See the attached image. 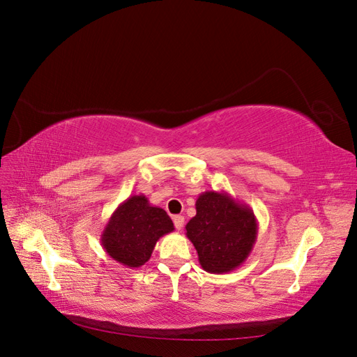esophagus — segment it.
Wrapping results in <instances>:
<instances>
[{
	"instance_id": "obj_1",
	"label": "esophagus",
	"mask_w": 357,
	"mask_h": 357,
	"mask_svg": "<svg viewBox=\"0 0 357 357\" xmlns=\"http://www.w3.org/2000/svg\"><path fill=\"white\" fill-rule=\"evenodd\" d=\"M183 225H185V218L183 215H174V226L178 231L183 228Z\"/></svg>"
}]
</instances>
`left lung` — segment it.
<instances>
[{
  "label": "left lung",
  "instance_id": "obj_1",
  "mask_svg": "<svg viewBox=\"0 0 357 357\" xmlns=\"http://www.w3.org/2000/svg\"><path fill=\"white\" fill-rule=\"evenodd\" d=\"M197 214L186 225V236L197 248L204 271L226 274L241 266L257 236L253 210L228 192L207 190L197 199Z\"/></svg>",
  "mask_w": 357,
  "mask_h": 357
}]
</instances>
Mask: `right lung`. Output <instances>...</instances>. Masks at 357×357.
Returning <instances> with one entry per match:
<instances>
[{"instance_id":"right-lung-1","label":"right lung","mask_w":357,"mask_h":357,"mask_svg":"<svg viewBox=\"0 0 357 357\" xmlns=\"http://www.w3.org/2000/svg\"><path fill=\"white\" fill-rule=\"evenodd\" d=\"M174 231L167 211L153 207L144 195L125 199L112 214L101 234V245L112 259L126 268H139L164 236Z\"/></svg>"}]
</instances>
